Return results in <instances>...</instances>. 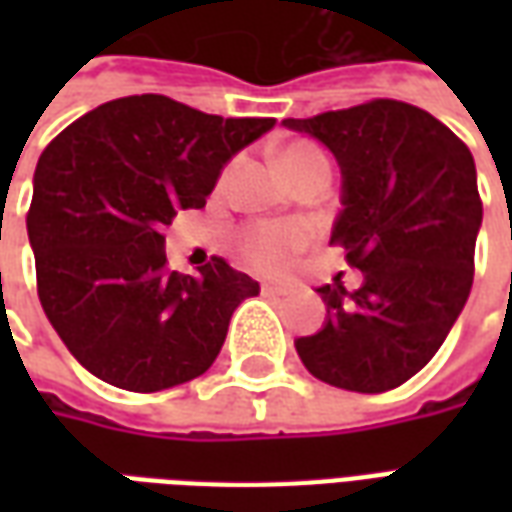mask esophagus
<instances>
[{
  "label": "esophagus",
  "instance_id": "obj_1",
  "mask_svg": "<svg viewBox=\"0 0 512 512\" xmlns=\"http://www.w3.org/2000/svg\"><path fill=\"white\" fill-rule=\"evenodd\" d=\"M263 293H271V296H285V293H290V285H282V282H263Z\"/></svg>",
  "mask_w": 512,
  "mask_h": 512
}]
</instances>
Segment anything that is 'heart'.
<instances>
[{
  "mask_svg": "<svg viewBox=\"0 0 512 512\" xmlns=\"http://www.w3.org/2000/svg\"><path fill=\"white\" fill-rule=\"evenodd\" d=\"M321 153L310 145H293L282 153V164L288 172L310 161V158H318ZM310 241V230L301 227V224H279V222H266L255 224L241 233L238 238V246H241V255L246 257V263L255 268H263V271H274V268L285 266L288 257L293 252L304 249Z\"/></svg>",
  "mask_w": 512,
  "mask_h": 512,
  "instance_id": "obj_1",
  "label": "heart"
}]
</instances>
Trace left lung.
<instances>
[{"instance_id":"8db88e82","label":"left lung","mask_w":512,"mask_h":512,"mask_svg":"<svg viewBox=\"0 0 512 512\" xmlns=\"http://www.w3.org/2000/svg\"><path fill=\"white\" fill-rule=\"evenodd\" d=\"M282 126L318 139L337 161L343 244L362 285L318 288L326 321L296 340L323 384L376 395L428 365L469 299L483 224L469 147L419 106L370 101Z\"/></svg>"}]
</instances>
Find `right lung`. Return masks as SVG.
I'll use <instances>...</instances> for the list:
<instances>
[{"instance_id":"right-lung-1","label":"right lung","mask_w":512,"mask_h":512,"mask_svg":"<svg viewBox=\"0 0 512 512\" xmlns=\"http://www.w3.org/2000/svg\"><path fill=\"white\" fill-rule=\"evenodd\" d=\"M274 123L128 95L43 150L27 216L38 296L84 370L128 392H158L213 365L233 312L260 285L222 257L197 277L167 271L161 227L202 208L227 161Z\"/></svg>"}]
</instances>
